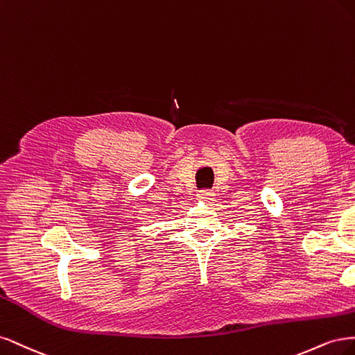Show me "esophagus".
<instances>
[{
	"label": "esophagus",
	"instance_id": "obj_1",
	"mask_svg": "<svg viewBox=\"0 0 355 355\" xmlns=\"http://www.w3.org/2000/svg\"><path fill=\"white\" fill-rule=\"evenodd\" d=\"M212 196H214V191H212V190H208V189H203V190H200V193H199V198H200V199H205V200H211Z\"/></svg>",
	"mask_w": 355,
	"mask_h": 355
}]
</instances>
